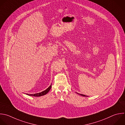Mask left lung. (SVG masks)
Instances as JSON below:
<instances>
[{
    "label": "left lung",
    "mask_w": 125,
    "mask_h": 125,
    "mask_svg": "<svg viewBox=\"0 0 125 125\" xmlns=\"http://www.w3.org/2000/svg\"><path fill=\"white\" fill-rule=\"evenodd\" d=\"M79 95H81V96H84V97H85V96H86V95H83V94H79Z\"/></svg>",
    "instance_id": "obj_1"
}]
</instances>
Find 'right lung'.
Listing matches in <instances>:
<instances>
[{"label": "right lung", "instance_id": "right-lung-1", "mask_svg": "<svg viewBox=\"0 0 125 125\" xmlns=\"http://www.w3.org/2000/svg\"><path fill=\"white\" fill-rule=\"evenodd\" d=\"M51 87H52V84L49 87V88H48L46 90L42 92L41 93H37V94H26L27 95H29V96H34V97H40V96H43V95H46V94H47L49 91L51 90Z\"/></svg>", "mask_w": 125, "mask_h": 125}]
</instances>
